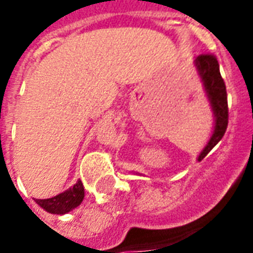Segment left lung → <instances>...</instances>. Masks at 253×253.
<instances>
[{
  "instance_id": "1",
  "label": "left lung",
  "mask_w": 253,
  "mask_h": 253,
  "mask_svg": "<svg viewBox=\"0 0 253 253\" xmlns=\"http://www.w3.org/2000/svg\"><path fill=\"white\" fill-rule=\"evenodd\" d=\"M198 76L201 77V83L205 89L206 99L210 104L214 116V126H212L211 135L207 141L206 146L202 149L198 156V161H202L207 153L222 139L223 134L228 127V96H226V86L223 83L219 65L217 58L209 54H202L194 61ZM135 175H141L135 172Z\"/></svg>"
}]
</instances>
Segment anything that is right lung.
<instances>
[{
    "mask_svg": "<svg viewBox=\"0 0 253 253\" xmlns=\"http://www.w3.org/2000/svg\"><path fill=\"white\" fill-rule=\"evenodd\" d=\"M84 199V186L81 180H78L69 190L63 191L58 195L48 198V199H35L39 206L51 214H66L73 209L81 205Z\"/></svg>",
    "mask_w": 253,
    "mask_h": 253,
    "instance_id": "1",
    "label": "right lung"
}]
</instances>
